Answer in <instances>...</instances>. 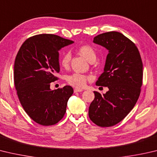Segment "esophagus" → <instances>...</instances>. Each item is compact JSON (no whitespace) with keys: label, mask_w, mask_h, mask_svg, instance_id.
<instances>
[{"label":"esophagus","mask_w":157,"mask_h":157,"mask_svg":"<svg viewBox=\"0 0 157 157\" xmlns=\"http://www.w3.org/2000/svg\"><path fill=\"white\" fill-rule=\"evenodd\" d=\"M82 91H83V90H82V89H79V88H75V89H74V93L82 92Z\"/></svg>","instance_id":"1"}]
</instances>
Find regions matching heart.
I'll use <instances>...</instances> for the list:
<instances>
[{"label": "heart", "mask_w": 157, "mask_h": 157, "mask_svg": "<svg viewBox=\"0 0 157 157\" xmlns=\"http://www.w3.org/2000/svg\"><path fill=\"white\" fill-rule=\"evenodd\" d=\"M79 53L88 62L95 60L96 52L93 48L88 44H83L79 47L78 49ZM71 60L70 53H65L62 56L60 64L62 67L67 68ZM91 79L90 76H87L79 73H74L67 77V81L71 86L76 88H82L86 85L88 79Z\"/></svg>", "instance_id": "1"}]
</instances>
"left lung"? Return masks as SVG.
Returning a JSON list of instances; mask_svg holds the SVG:
<instances>
[{
  "mask_svg": "<svg viewBox=\"0 0 157 157\" xmlns=\"http://www.w3.org/2000/svg\"><path fill=\"white\" fill-rule=\"evenodd\" d=\"M93 42L108 50L104 73L97 86H107L101 95L94 91L95 99L88 116L100 127L115 126L126 117L137 101L143 79V63L135 44L117 31L95 36Z\"/></svg>",
  "mask_w": 157,
  "mask_h": 157,
  "instance_id": "1",
  "label": "left lung"
}]
</instances>
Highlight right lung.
<instances>
[{
    "label": "right lung",
    "mask_w": 157,
    "mask_h": 157,
    "mask_svg": "<svg viewBox=\"0 0 157 157\" xmlns=\"http://www.w3.org/2000/svg\"><path fill=\"white\" fill-rule=\"evenodd\" d=\"M73 42L53 34H40L27 39L17 53L13 72L17 95L25 112L37 124L54 125L66 113L73 88L51 90L50 83L58 79V51Z\"/></svg>",
    "instance_id": "obj_1"
}]
</instances>
